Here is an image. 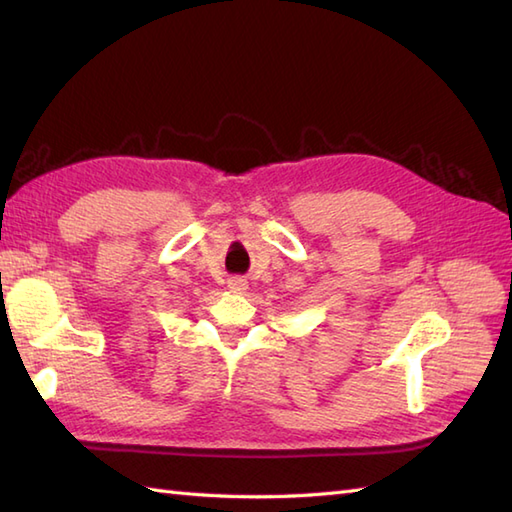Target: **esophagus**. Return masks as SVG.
<instances>
[{"mask_svg": "<svg viewBox=\"0 0 512 512\" xmlns=\"http://www.w3.org/2000/svg\"><path fill=\"white\" fill-rule=\"evenodd\" d=\"M246 288H248V284H246V279H242V277H233L231 281H228V290L237 292V295H242Z\"/></svg>", "mask_w": 512, "mask_h": 512, "instance_id": "1", "label": "esophagus"}]
</instances>
